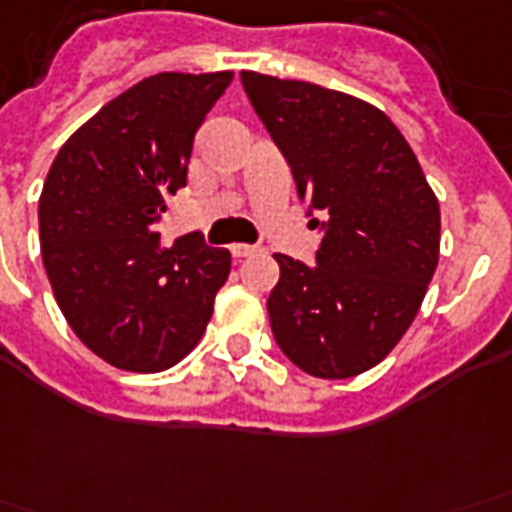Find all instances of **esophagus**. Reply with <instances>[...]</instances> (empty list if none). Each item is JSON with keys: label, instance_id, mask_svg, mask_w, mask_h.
<instances>
[{"label": "esophagus", "instance_id": "34e87169", "mask_svg": "<svg viewBox=\"0 0 512 512\" xmlns=\"http://www.w3.org/2000/svg\"><path fill=\"white\" fill-rule=\"evenodd\" d=\"M255 252H257V246H252V244H233V246H230V255L238 257V260H241V257L255 255Z\"/></svg>", "mask_w": 512, "mask_h": 512}]
</instances>
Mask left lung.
Instances as JSON below:
<instances>
[{
  "instance_id": "8db88e82",
  "label": "left lung",
  "mask_w": 512,
  "mask_h": 512,
  "mask_svg": "<svg viewBox=\"0 0 512 512\" xmlns=\"http://www.w3.org/2000/svg\"><path fill=\"white\" fill-rule=\"evenodd\" d=\"M244 92L320 227L314 266L274 255L276 344L312 377L344 380L399 344L439 260V203L380 108L317 83L241 73Z\"/></svg>"
}]
</instances>
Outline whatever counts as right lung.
<instances>
[{
  "mask_svg": "<svg viewBox=\"0 0 512 512\" xmlns=\"http://www.w3.org/2000/svg\"><path fill=\"white\" fill-rule=\"evenodd\" d=\"M233 73H160L111 100L56 154L40 195L43 266L56 304L116 369L162 372L206 331L230 252L154 225L187 187L192 140Z\"/></svg>",
  "mask_w": 512,
  "mask_h": 512,
  "instance_id": "right-lung-1",
  "label": "right lung"
}]
</instances>
